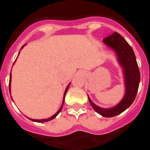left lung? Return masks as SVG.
<instances>
[{
    "label": "left lung",
    "mask_w": 150,
    "mask_h": 150,
    "mask_svg": "<svg viewBox=\"0 0 150 150\" xmlns=\"http://www.w3.org/2000/svg\"><path fill=\"white\" fill-rule=\"evenodd\" d=\"M104 42L116 52L118 60L122 67L125 83V94L120 104L110 109H103L98 107L89 98L88 100L91 107L98 113L104 117H112L120 114L132 104L138 90L140 74L132 46L120 34L114 32L104 38Z\"/></svg>",
    "instance_id": "1"
}]
</instances>
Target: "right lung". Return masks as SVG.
<instances>
[{"label":"right lung","instance_id":"right-lung-1","mask_svg":"<svg viewBox=\"0 0 150 150\" xmlns=\"http://www.w3.org/2000/svg\"><path fill=\"white\" fill-rule=\"evenodd\" d=\"M24 46H25V45H24ZM24 46H22V48H23ZM18 54H19V53H18ZM10 81H11V73H10V83H9V89H10ZM69 85H70V84H69ZM69 85H68V86H67V88H66L65 91H64V99H63V102H62V107H60V109H59V110H58V112H57L55 115H53V116H51V117H50V118H48V119H46V120H31V119H29V120H31V121L37 122H48V121H50V120H53L54 118L56 117V116H58V114H59V112H61V110H62V107H63V104H64V97H65L66 93H67V90H68Z\"/></svg>","mask_w":150,"mask_h":150}]
</instances>
